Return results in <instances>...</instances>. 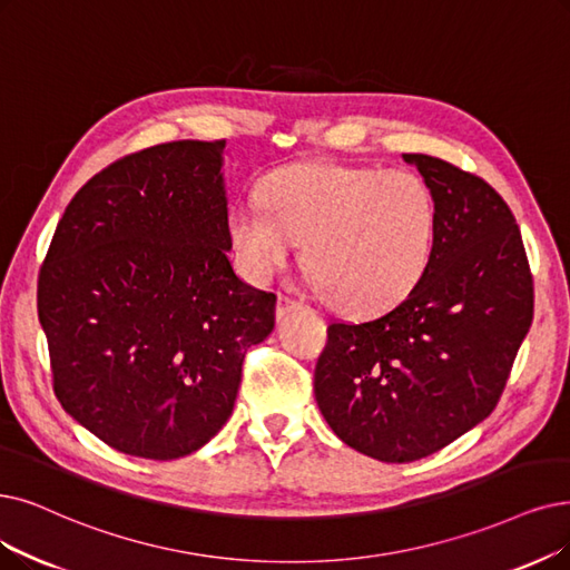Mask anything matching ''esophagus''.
Returning a JSON list of instances; mask_svg holds the SVG:
<instances>
[{
    "instance_id": "obj_1",
    "label": "esophagus",
    "mask_w": 570,
    "mask_h": 570,
    "mask_svg": "<svg viewBox=\"0 0 570 570\" xmlns=\"http://www.w3.org/2000/svg\"><path fill=\"white\" fill-rule=\"evenodd\" d=\"M302 304L294 299V297H289V294H278V302H276V315L278 317H285L289 311H294V308H299Z\"/></svg>"
}]
</instances>
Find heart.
<instances>
[{"label": "heart", "mask_w": 570, "mask_h": 570, "mask_svg": "<svg viewBox=\"0 0 570 570\" xmlns=\"http://www.w3.org/2000/svg\"><path fill=\"white\" fill-rule=\"evenodd\" d=\"M264 208L229 215L234 253L253 281H268L304 243V264L323 297L376 313L409 294L435 247L438 208L409 170L297 164L262 185Z\"/></svg>", "instance_id": "obj_1"}]
</instances>
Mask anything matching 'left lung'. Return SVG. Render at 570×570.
Here are the masks:
<instances>
[{"label": "left lung", "mask_w": 570, "mask_h": 570, "mask_svg": "<svg viewBox=\"0 0 570 570\" xmlns=\"http://www.w3.org/2000/svg\"><path fill=\"white\" fill-rule=\"evenodd\" d=\"M402 158L435 198L430 262L393 308L330 323L313 374L336 438L383 463L425 459L482 423L533 321V276L503 196L442 158Z\"/></svg>", "instance_id": "8db88e82"}]
</instances>
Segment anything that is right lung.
I'll return each instance as SVG.
<instances>
[{
	"label": "right lung",
	"mask_w": 570,
	"mask_h": 570,
	"mask_svg": "<svg viewBox=\"0 0 570 570\" xmlns=\"http://www.w3.org/2000/svg\"><path fill=\"white\" fill-rule=\"evenodd\" d=\"M224 140L128 154L60 217L37 311L62 409L128 456L175 461L234 412L243 360L276 325V294L243 283Z\"/></svg>",
	"instance_id": "1"
}]
</instances>
